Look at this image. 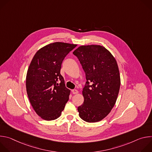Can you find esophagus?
I'll return each mask as SVG.
<instances>
[{
    "label": "esophagus",
    "mask_w": 152,
    "mask_h": 152,
    "mask_svg": "<svg viewBox=\"0 0 152 152\" xmlns=\"http://www.w3.org/2000/svg\"><path fill=\"white\" fill-rule=\"evenodd\" d=\"M72 93H73V94H77V93H78V91H77V90L75 89V90H72Z\"/></svg>",
    "instance_id": "34e87169"
}]
</instances>
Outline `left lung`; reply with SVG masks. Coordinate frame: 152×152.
I'll list each match as a JSON object with an SVG mask.
<instances>
[{"label": "left lung", "mask_w": 152, "mask_h": 152, "mask_svg": "<svg viewBox=\"0 0 152 152\" xmlns=\"http://www.w3.org/2000/svg\"><path fill=\"white\" fill-rule=\"evenodd\" d=\"M73 53L78 58L86 80L84 101L77 107L80 117L88 123L103 119L114 107L120 87L117 61L106 49L99 45L82 46Z\"/></svg>", "instance_id": "8db88e82"}]
</instances>
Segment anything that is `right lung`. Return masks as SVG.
<instances>
[{
  "label": "right lung",
  "mask_w": 152,
  "mask_h": 152,
  "mask_svg": "<svg viewBox=\"0 0 152 152\" xmlns=\"http://www.w3.org/2000/svg\"><path fill=\"white\" fill-rule=\"evenodd\" d=\"M76 46L51 43L40 49L30 64L26 80L27 94L34 110L42 119L58 118L69 100L70 91L60 70L65 57Z\"/></svg>",
  "instance_id": "obj_1"
}]
</instances>
